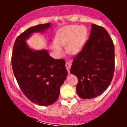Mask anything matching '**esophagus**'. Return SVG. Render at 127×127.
<instances>
[{
    "mask_svg": "<svg viewBox=\"0 0 127 127\" xmlns=\"http://www.w3.org/2000/svg\"><path fill=\"white\" fill-rule=\"evenodd\" d=\"M70 67H71V64L67 62L66 63H65V67H66L68 73H70Z\"/></svg>",
    "mask_w": 127,
    "mask_h": 127,
    "instance_id": "obj_1",
    "label": "esophagus"
}]
</instances>
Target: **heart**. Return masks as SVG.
<instances>
[{
  "mask_svg": "<svg viewBox=\"0 0 127 127\" xmlns=\"http://www.w3.org/2000/svg\"><path fill=\"white\" fill-rule=\"evenodd\" d=\"M88 34L85 26L69 25L63 27L57 32L51 48L58 56L63 54L61 46H65L67 51L71 54H78L85 46Z\"/></svg>",
  "mask_w": 127,
  "mask_h": 127,
  "instance_id": "b5f03b06",
  "label": "heart"
}]
</instances>
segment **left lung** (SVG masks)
<instances>
[{
    "label": "left lung",
    "instance_id": "obj_1",
    "mask_svg": "<svg viewBox=\"0 0 127 127\" xmlns=\"http://www.w3.org/2000/svg\"><path fill=\"white\" fill-rule=\"evenodd\" d=\"M114 70L112 39L103 27L92 24L88 40L74 58L70 71L78 79V95L84 99L100 95L110 85Z\"/></svg>",
    "mask_w": 127,
    "mask_h": 127
}]
</instances>
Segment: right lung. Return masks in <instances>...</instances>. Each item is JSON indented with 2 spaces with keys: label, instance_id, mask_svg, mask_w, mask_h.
<instances>
[{
  "label": "right lung",
  "instance_id": "1",
  "mask_svg": "<svg viewBox=\"0 0 127 127\" xmlns=\"http://www.w3.org/2000/svg\"><path fill=\"white\" fill-rule=\"evenodd\" d=\"M51 26L49 23L30 27L17 37L13 47L11 62L17 82L27 98L39 106L57 101L67 75L64 60L53 59L46 49L35 50L26 43L33 33H44Z\"/></svg>",
  "mask_w": 127,
  "mask_h": 127
}]
</instances>
